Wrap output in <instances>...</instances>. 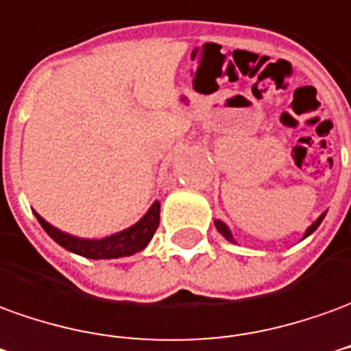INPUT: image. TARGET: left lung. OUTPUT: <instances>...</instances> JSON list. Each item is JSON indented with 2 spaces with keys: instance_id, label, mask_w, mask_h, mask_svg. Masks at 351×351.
<instances>
[{
  "instance_id": "obj_1",
  "label": "left lung",
  "mask_w": 351,
  "mask_h": 351,
  "mask_svg": "<svg viewBox=\"0 0 351 351\" xmlns=\"http://www.w3.org/2000/svg\"><path fill=\"white\" fill-rule=\"evenodd\" d=\"M323 217H325V213H323V215H321V217L317 218L315 222H313L312 226L306 230V234H304V237H308V235L312 234V232H315V230H317V226H319V224H321V220H323ZM215 226H217V230H218V232H220V234L226 237L228 241H232V243H234V237H232V232H230V228H228L226 224H224V222H220V220H215Z\"/></svg>"
}]
</instances>
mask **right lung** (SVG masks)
<instances>
[{
    "label": "right lung",
    "mask_w": 351,
    "mask_h": 351,
    "mask_svg": "<svg viewBox=\"0 0 351 351\" xmlns=\"http://www.w3.org/2000/svg\"><path fill=\"white\" fill-rule=\"evenodd\" d=\"M38 217L39 224L47 232L56 243L64 247L66 251H72L75 254H82L85 258H119V256H131L134 252L142 251L148 241H150L156 230L159 226V201H154V205L144 217L134 224V226L127 228L119 234L110 235L104 239H82V237H73L70 234H64L55 226H51L47 220Z\"/></svg>",
    "instance_id": "1"
}]
</instances>
